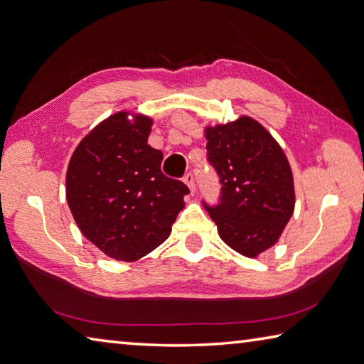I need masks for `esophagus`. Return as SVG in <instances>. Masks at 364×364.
<instances>
[{
	"instance_id": "esophagus-1",
	"label": "esophagus",
	"mask_w": 364,
	"mask_h": 364,
	"mask_svg": "<svg viewBox=\"0 0 364 364\" xmlns=\"http://www.w3.org/2000/svg\"><path fill=\"white\" fill-rule=\"evenodd\" d=\"M183 182L187 183V187L190 188L191 193H195V188H196V187H195V176L191 174V173L185 174V176H183Z\"/></svg>"
}]
</instances>
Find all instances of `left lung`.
Returning <instances> with one entry per match:
<instances>
[{"mask_svg": "<svg viewBox=\"0 0 364 364\" xmlns=\"http://www.w3.org/2000/svg\"><path fill=\"white\" fill-rule=\"evenodd\" d=\"M208 160L222 183L220 203L208 205L218 236L255 258L279 241L294 210V185L282 147L257 120L242 115L205 127Z\"/></svg>", "mask_w": 364, "mask_h": 364, "instance_id": "1", "label": "left lung"}]
</instances>
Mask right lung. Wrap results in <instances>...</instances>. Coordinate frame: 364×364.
<instances>
[{"instance_id": "add662e5", "label": "right lung", "mask_w": 364, "mask_h": 364, "mask_svg": "<svg viewBox=\"0 0 364 364\" xmlns=\"http://www.w3.org/2000/svg\"><path fill=\"white\" fill-rule=\"evenodd\" d=\"M152 123L142 114H114L79 142L68 164L66 200L75 223L120 262H136L166 241L190 193L161 173V150L147 144Z\"/></svg>"}]
</instances>
